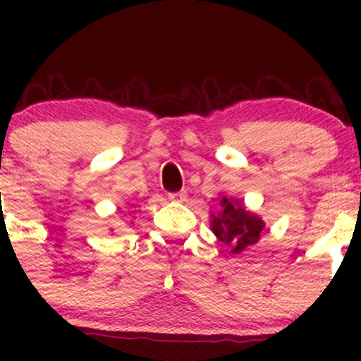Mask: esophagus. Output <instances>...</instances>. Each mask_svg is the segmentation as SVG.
Masks as SVG:
<instances>
[{
  "mask_svg": "<svg viewBox=\"0 0 361 361\" xmlns=\"http://www.w3.org/2000/svg\"><path fill=\"white\" fill-rule=\"evenodd\" d=\"M169 201L185 202L187 201V192H174V194H169Z\"/></svg>",
  "mask_w": 361,
  "mask_h": 361,
  "instance_id": "1",
  "label": "esophagus"
}]
</instances>
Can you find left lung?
I'll return each mask as SVG.
<instances>
[{
    "mask_svg": "<svg viewBox=\"0 0 361 361\" xmlns=\"http://www.w3.org/2000/svg\"><path fill=\"white\" fill-rule=\"evenodd\" d=\"M221 209L211 214V231L224 245L231 248V253H241L248 246H253L260 239V232L265 224L260 216L246 211L243 202L235 199L221 197Z\"/></svg>",
    "mask_w": 361,
    "mask_h": 361,
    "instance_id": "1",
    "label": "left lung"
}]
</instances>
